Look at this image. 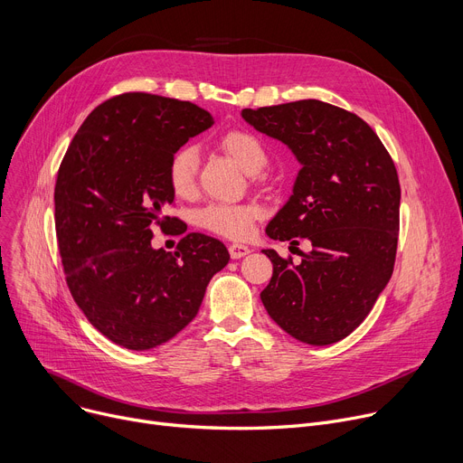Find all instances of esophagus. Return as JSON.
<instances>
[{
  "instance_id": "1",
  "label": "esophagus",
  "mask_w": 463,
  "mask_h": 463,
  "mask_svg": "<svg viewBox=\"0 0 463 463\" xmlns=\"http://www.w3.org/2000/svg\"><path fill=\"white\" fill-rule=\"evenodd\" d=\"M228 250H230V256H232L233 260H239V258H242V256H246V254H250V248L244 246V244H239V242L230 244Z\"/></svg>"
}]
</instances>
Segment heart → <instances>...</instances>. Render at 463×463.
Returning a JSON list of instances; mask_svg holds the SVG:
<instances>
[{"label": "heart", "mask_w": 463, "mask_h": 463, "mask_svg": "<svg viewBox=\"0 0 463 463\" xmlns=\"http://www.w3.org/2000/svg\"><path fill=\"white\" fill-rule=\"evenodd\" d=\"M219 146L232 156L242 170L256 174L267 165V150L261 138L246 129H230L219 137ZM200 157L194 146L177 148L166 166L168 185L175 196L187 198L196 191ZM261 205L256 202L222 203L211 202L196 211V224L211 233L228 239H244L261 217Z\"/></svg>", "instance_id": "b5f03b06"}]
</instances>
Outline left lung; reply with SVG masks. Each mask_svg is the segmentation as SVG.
Instances as JSON below:
<instances>
[{
    "mask_svg": "<svg viewBox=\"0 0 463 463\" xmlns=\"http://www.w3.org/2000/svg\"><path fill=\"white\" fill-rule=\"evenodd\" d=\"M241 117L288 145L302 165L267 235L311 244L298 265L263 250L272 278L261 302L291 337L337 343L364 323L393 274L401 224L395 163L365 120L325 101L242 109Z\"/></svg>",
    "mask_w": 463,
    "mask_h": 463,
    "instance_id": "left-lung-1",
    "label": "left lung"
}]
</instances>
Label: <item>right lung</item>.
Listing matches in <instances>:
<instances>
[{
    "instance_id": "add662e5",
    "label": "right lung",
    "mask_w": 463,
    "mask_h": 463,
    "mask_svg": "<svg viewBox=\"0 0 463 463\" xmlns=\"http://www.w3.org/2000/svg\"><path fill=\"white\" fill-rule=\"evenodd\" d=\"M213 126L191 101L126 92L99 103L61 161L55 232L66 286L89 323L113 343L148 350L196 317L226 246L187 233L175 252L152 248L154 230H175L166 166L172 154ZM177 230L175 233H180Z\"/></svg>"
}]
</instances>
